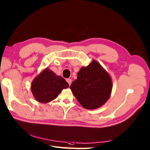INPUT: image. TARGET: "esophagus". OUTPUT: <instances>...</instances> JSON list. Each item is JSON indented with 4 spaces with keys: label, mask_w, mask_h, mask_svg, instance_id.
I'll use <instances>...</instances> for the list:
<instances>
[{
    "label": "esophagus",
    "mask_w": 150,
    "mask_h": 150,
    "mask_svg": "<svg viewBox=\"0 0 150 150\" xmlns=\"http://www.w3.org/2000/svg\"><path fill=\"white\" fill-rule=\"evenodd\" d=\"M66 81H67V82L68 83H69V85H71V83H72V80L71 79H67L66 80Z\"/></svg>",
    "instance_id": "esophagus-1"
}]
</instances>
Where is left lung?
I'll list each match as a JSON object with an SVG mask.
<instances>
[{"mask_svg": "<svg viewBox=\"0 0 150 150\" xmlns=\"http://www.w3.org/2000/svg\"><path fill=\"white\" fill-rule=\"evenodd\" d=\"M78 102L86 109L102 106L110 98L112 81L110 75L99 63L93 59L79 71L77 79L70 86Z\"/></svg>", "mask_w": 150, "mask_h": 150, "instance_id": "1", "label": "left lung"}]
</instances>
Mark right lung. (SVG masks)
Instances as JSON below:
<instances>
[{
  "instance_id": "obj_1",
  "label": "right lung",
  "mask_w": 150,
  "mask_h": 150,
  "mask_svg": "<svg viewBox=\"0 0 150 150\" xmlns=\"http://www.w3.org/2000/svg\"><path fill=\"white\" fill-rule=\"evenodd\" d=\"M68 87L69 84L64 79L45 68L32 81L31 91L38 102L47 103L56 98L63 89Z\"/></svg>"
}]
</instances>
